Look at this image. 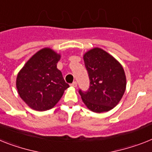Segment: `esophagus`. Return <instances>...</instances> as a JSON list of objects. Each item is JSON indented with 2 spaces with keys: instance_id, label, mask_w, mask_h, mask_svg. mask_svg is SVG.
<instances>
[{
  "instance_id": "esophagus-1",
  "label": "esophagus",
  "mask_w": 152,
  "mask_h": 152,
  "mask_svg": "<svg viewBox=\"0 0 152 152\" xmlns=\"http://www.w3.org/2000/svg\"><path fill=\"white\" fill-rule=\"evenodd\" d=\"M71 87H73V88H76V87H77V82H76V81H74L73 83L71 85Z\"/></svg>"
}]
</instances>
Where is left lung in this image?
I'll use <instances>...</instances> for the list:
<instances>
[{
    "mask_svg": "<svg viewBox=\"0 0 152 152\" xmlns=\"http://www.w3.org/2000/svg\"><path fill=\"white\" fill-rule=\"evenodd\" d=\"M83 58L90 87L85 92L79 90L81 99L92 112L110 111L120 102L126 90V75L122 65L98 47L87 51Z\"/></svg>",
    "mask_w": 152,
    "mask_h": 152,
    "instance_id": "1",
    "label": "left lung"
}]
</instances>
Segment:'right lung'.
Returning a JSON list of instances; mask_svg holds the SVG:
<instances>
[{
	"mask_svg": "<svg viewBox=\"0 0 152 152\" xmlns=\"http://www.w3.org/2000/svg\"><path fill=\"white\" fill-rule=\"evenodd\" d=\"M60 59V53L50 48H43L36 53L18 74V93L32 110L52 109L69 88L56 67Z\"/></svg>",
	"mask_w": 152,
	"mask_h": 152,
	"instance_id": "obj_1",
	"label": "right lung"
}]
</instances>
